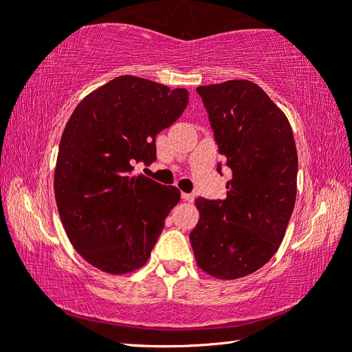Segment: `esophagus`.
<instances>
[{
	"instance_id": "esophagus-1",
	"label": "esophagus",
	"mask_w": 352,
	"mask_h": 352,
	"mask_svg": "<svg viewBox=\"0 0 352 352\" xmlns=\"http://www.w3.org/2000/svg\"><path fill=\"white\" fill-rule=\"evenodd\" d=\"M182 199H183L184 201H194V195H192V194L183 192V194H182Z\"/></svg>"
}]
</instances>
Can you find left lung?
<instances>
[{
    "instance_id": "1",
    "label": "left lung",
    "mask_w": 352,
    "mask_h": 352,
    "mask_svg": "<svg viewBox=\"0 0 352 352\" xmlns=\"http://www.w3.org/2000/svg\"><path fill=\"white\" fill-rule=\"evenodd\" d=\"M197 93L231 180L226 199L195 200L200 219L189 241L200 269L230 281L259 270L281 245L296 199V146L287 116L256 83L226 80Z\"/></svg>"
}]
</instances>
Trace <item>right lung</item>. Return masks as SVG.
Returning <instances> with one entry per match:
<instances>
[{
    "instance_id": "add662e5",
    "label": "right lung",
    "mask_w": 352,
    "mask_h": 352,
    "mask_svg": "<svg viewBox=\"0 0 352 352\" xmlns=\"http://www.w3.org/2000/svg\"><path fill=\"white\" fill-rule=\"evenodd\" d=\"M184 88L119 76L83 98L65 126L54 172L57 210L71 245L110 275L147 262L180 190L132 175L157 160L155 138L188 105Z\"/></svg>"
}]
</instances>
